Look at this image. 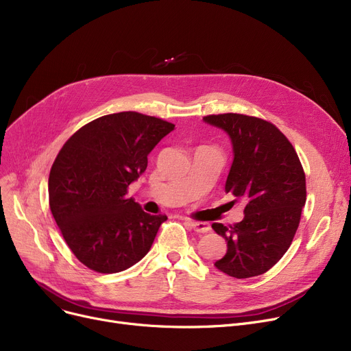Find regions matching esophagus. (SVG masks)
Instances as JSON below:
<instances>
[{"label":"esophagus","mask_w":351,"mask_h":351,"mask_svg":"<svg viewBox=\"0 0 351 351\" xmlns=\"http://www.w3.org/2000/svg\"><path fill=\"white\" fill-rule=\"evenodd\" d=\"M186 224H189L194 231L197 232H208L211 230L208 223H203V221H191V220H186Z\"/></svg>","instance_id":"1"}]
</instances>
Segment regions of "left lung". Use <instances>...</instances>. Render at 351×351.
Instances as JSON below:
<instances>
[{
    "instance_id": "left-lung-1",
    "label": "left lung",
    "mask_w": 351,
    "mask_h": 351,
    "mask_svg": "<svg viewBox=\"0 0 351 351\" xmlns=\"http://www.w3.org/2000/svg\"><path fill=\"white\" fill-rule=\"evenodd\" d=\"M204 123L227 132L232 162L226 193L245 203L234 226L211 227L227 243L215 269L234 278L269 271L285 256L306 204V176L294 147L269 121L243 114L207 115Z\"/></svg>"
}]
</instances>
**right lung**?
Returning a JSON list of instances; mask_svg holds the SVG:
<instances>
[{
    "label": "right lung",
    "mask_w": 351,
    "mask_h": 351,
    "mask_svg": "<svg viewBox=\"0 0 351 351\" xmlns=\"http://www.w3.org/2000/svg\"><path fill=\"white\" fill-rule=\"evenodd\" d=\"M174 124L134 111L103 115L64 144L48 178L54 220L74 256L97 273H120L153 245L167 217L147 214L127 189Z\"/></svg>",
    "instance_id": "add662e5"
}]
</instances>
